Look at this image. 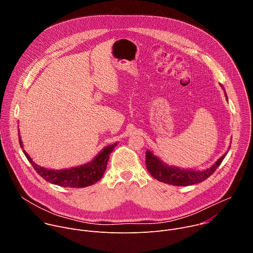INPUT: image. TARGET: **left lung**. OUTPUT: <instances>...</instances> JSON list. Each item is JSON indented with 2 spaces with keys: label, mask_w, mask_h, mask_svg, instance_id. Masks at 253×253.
<instances>
[{
  "label": "left lung",
  "mask_w": 253,
  "mask_h": 253,
  "mask_svg": "<svg viewBox=\"0 0 253 253\" xmlns=\"http://www.w3.org/2000/svg\"><path fill=\"white\" fill-rule=\"evenodd\" d=\"M226 154L219 158L215 164L204 171L181 170L175 167L164 165L156 156L150 151H146V167L148 172L161 182L175 185V186H188L200 183L211 176L214 171L218 168Z\"/></svg>",
  "instance_id": "1"
}]
</instances>
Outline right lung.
<instances>
[{"label":"right lung","instance_id":"obj_1","mask_svg":"<svg viewBox=\"0 0 253 253\" xmlns=\"http://www.w3.org/2000/svg\"><path fill=\"white\" fill-rule=\"evenodd\" d=\"M20 145L22 146L21 140ZM115 146L116 143L104 148L92 162L86 165L65 170H49L40 167L32 161L25 151L24 153L36 172L43 177L46 181L62 187H86L96 183L102 178L107 167V162L109 160V155Z\"/></svg>","mask_w":253,"mask_h":253}]
</instances>
